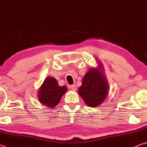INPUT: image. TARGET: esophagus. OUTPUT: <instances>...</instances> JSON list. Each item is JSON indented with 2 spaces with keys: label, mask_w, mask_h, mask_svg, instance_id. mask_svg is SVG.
Instances as JSON below:
<instances>
[{
  "label": "esophagus",
  "mask_w": 147,
  "mask_h": 147,
  "mask_svg": "<svg viewBox=\"0 0 147 147\" xmlns=\"http://www.w3.org/2000/svg\"><path fill=\"white\" fill-rule=\"evenodd\" d=\"M71 89L73 91H76V86H75V85H72L71 86Z\"/></svg>",
  "instance_id": "esophagus-1"
}]
</instances>
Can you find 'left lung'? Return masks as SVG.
Instances as JSON below:
<instances>
[{"label": "left lung", "mask_w": 147, "mask_h": 147, "mask_svg": "<svg viewBox=\"0 0 147 147\" xmlns=\"http://www.w3.org/2000/svg\"><path fill=\"white\" fill-rule=\"evenodd\" d=\"M96 68L91 67L84 75L78 93L87 105L97 107L105 100L109 93V84L104 73L103 65L98 61Z\"/></svg>", "instance_id": "left-lung-1"}]
</instances>
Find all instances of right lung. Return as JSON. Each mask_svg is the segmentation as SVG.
<instances>
[{"label":"right lung","instance_id":"add662e5","mask_svg":"<svg viewBox=\"0 0 147 147\" xmlns=\"http://www.w3.org/2000/svg\"><path fill=\"white\" fill-rule=\"evenodd\" d=\"M67 91L65 86H59L57 80L52 76L45 79L43 83L39 88L38 100L43 105L53 108L58 105L62 96Z\"/></svg>","mask_w":147,"mask_h":147}]
</instances>
